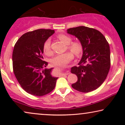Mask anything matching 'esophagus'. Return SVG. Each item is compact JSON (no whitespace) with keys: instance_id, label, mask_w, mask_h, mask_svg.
Returning a JSON list of instances; mask_svg holds the SVG:
<instances>
[{"instance_id":"obj_1","label":"esophagus","mask_w":125,"mask_h":125,"mask_svg":"<svg viewBox=\"0 0 125 125\" xmlns=\"http://www.w3.org/2000/svg\"><path fill=\"white\" fill-rule=\"evenodd\" d=\"M68 73H62V75H63V76H64V75H66V74H68Z\"/></svg>"}]
</instances>
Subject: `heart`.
Segmentation results:
<instances>
[{"instance_id":"obj_1","label":"heart","mask_w":125,"mask_h":125,"mask_svg":"<svg viewBox=\"0 0 125 125\" xmlns=\"http://www.w3.org/2000/svg\"><path fill=\"white\" fill-rule=\"evenodd\" d=\"M60 40L64 42L66 45H68L67 48L73 53L76 55H78L82 51V45L78 42H72V38L69 36L65 34H59L57 36ZM43 51L44 53L47 56H52L53 52L51 49V40L48 39L44 42L43 45ZM73 58V54L71 52H66L64 53L59 54L51 60V64L53 66H64L67 64Z\"/></svg>"}]
</instances>
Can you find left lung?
<instances>
[{
	"label": "left lung",
	"mask_w": 125,
	"mask_h": 125,
	"mask_svg": "<svg viewBox=\"0 0 125 125\" xmlns=\"http://www.w3.org/2000/svg\"><path fill=\"white\" fill-rule=\"evenodd\" d=\"M81 42L83 54L78 66L71 68L78 80L72 86L75 90L88 93L99 88L105 81L110 68V51L108 42L99 31L80 26L68 29Z\"/></svg>",
	"instance_id": "left-lung-1"
}]
</instances>
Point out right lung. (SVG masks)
I'll use <instances>...</instances> for the list:
<instances>
[{
  "label": "right lung",
  "mask_w": 125,
  "mask_h": 125,
  "mask_svg": "<svg viewBox=\"0 0 125 125\" xmlns=\"http://www.w3.org/2000/svg\"><path fill=\"white\" fill-rule=\"evenodd\" d=\"M54 30L39 29L27 32L15 44L12 53L13 71L20 86L35 96H43L55 88L57 77L52 76L53 68L47 69L43 45Z\"/></svg>",
  "instance_id": "obj_1"
}]
</instances>
